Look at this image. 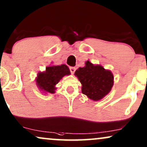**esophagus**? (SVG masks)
I'll list each match as a JSON object with an SVG mask.
<instances>
[{"label": "esophagus", "mask_w": 147, "mask_h": 147, "mask_svg": "<svg viewBox=\"0 0 147 147\" xmlns=\"http://www.w3.org/2000/svg\"><path fill=\"white\" fill-rule=\"evenodd\" d=\"M75 70H76V68L75 67H70V72H71L72 74L75 73Z\"/></svg>", "instance_id": "esophagus-1"}]
</instances>
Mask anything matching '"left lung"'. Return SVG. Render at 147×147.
Returning a JSON list of instances; mask_svg holds the SVG:
<instances>
[{"label": "left lung", "instance_id": "left-lung-1", "mask_svg": "<svg viewBox=\"0 0 147 147\" xmlns=\"http://www.w3.org/2000/svg\"><path fill=\"white\" fill-rule=\"evenodd\" d=\"M82 85L81 91L94 101H98L111 92L114 77L111 70H106L100 65H94L90 61L85 66L79 68L75 72Z\"/></svg>", "mask_w": 147, "mask_h": 147}]
</instances>
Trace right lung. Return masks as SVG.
<instances>
[{
    "label": "right lung",
    "instance_id": "right-lung-1",
    "mask_svg": "<svg viewBox=\"0 0 147 147\" xmlns=\"http://www.w3.org/2000/svg\"><path fill=\"white\" fill-rule=\"evenodd\" d=\"M70 74L69 68L65 64L47 66L45 71L38 73L36 79V85L45 94H54L56 90L55 85L63 77Z\"/></svg>",
    "mask_w": 147,
    "mask_h": 147
}]
</instances>
